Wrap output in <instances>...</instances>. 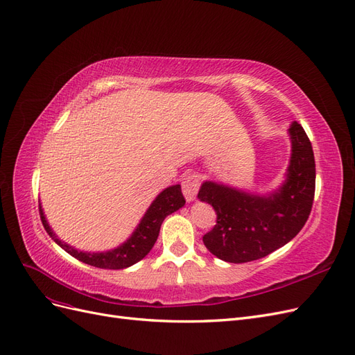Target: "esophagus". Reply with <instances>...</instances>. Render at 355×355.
<instances>
[{"label": "esophagus", "instance_id": "1", "mask_svg": "<svg viewBox=\"0 0 355 355\" xmlns=\"http://www.w3.org/2000/svg\"><path fill=\"white\" fill-rule=\"evenodd\" d=\"M200 189V178L196 173H188L182 179V192L187 201H194Z\"/></svg>", "mask_w": 355, "mask_h": 355}]
</instances>
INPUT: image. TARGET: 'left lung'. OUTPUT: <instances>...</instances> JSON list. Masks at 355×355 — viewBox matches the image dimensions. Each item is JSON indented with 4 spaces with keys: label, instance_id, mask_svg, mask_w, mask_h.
<instances>
[{
    "label": "left lung",
    "instance_id": "1",
    "mask_svg": "<svg viewBox=\"0 0 355 355\" xmlns=\"http://www.w3.org/2000/svg\"><path fill=\"white\" fill-rule=\"evenodd\" d=\"M292 157L284 184L271 194L257 196L206 180L200 201L216 211V225L202 237L204 245L219 259L244 263L280 249L304 228L315 192L313 146L299 123L288 128Z\"/></svg>",
    "mask_w": 355,
    "mask_h": 355
}]
</instances>
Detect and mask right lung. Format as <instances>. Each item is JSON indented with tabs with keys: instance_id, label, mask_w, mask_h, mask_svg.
Returning <instances> with one entry per match:
<instances>
[{
	"instance_id": "add662e5",
	"label": "right lung",
	"mask_w": 355,
	"mask_h": 355,
	"mask_svg": "<svg viewBox=\"0 0 355 355\" xmlns=\"http://www.w3.org/2000/svg\"><path fill=\"white\" fill-rule=\"evenodd\" d=\"M185 198L182 196L180 185L168 187L164 191H161L159 194L155 197L151 206L144 214L142 220L139 222L137 228L130 235V239L124 241L121 245L115 247L112 250L108 252H101V253H89V252H80L73 249L72 245L63 243L58 239V235L53 232L50 225L44 216V211L40 204V218L42 225L47 231L50 237L55 240L63 250L68 252L75 259H78L84 263L96 266V268H103V270H124L139 262L141 259L151 252L154 247L159 228L163 220L171 214L173 211L184 207Z\"/></svg>"
}]
</instances>
